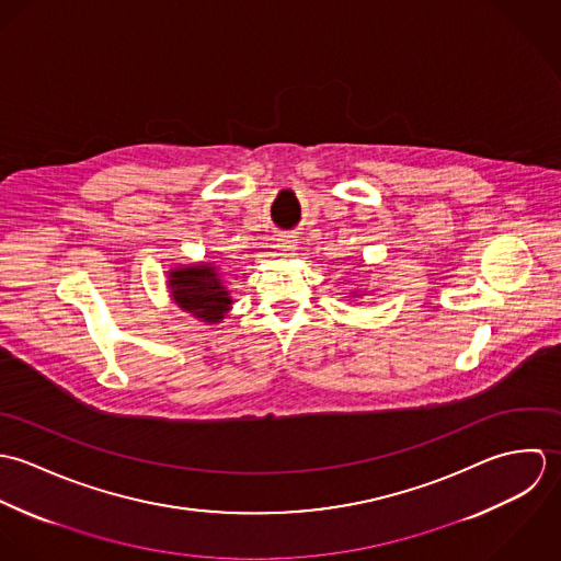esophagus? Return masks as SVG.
<instances>
[{
    "label": "esophagus",
    "instance_id": "esophagus-1",
    "mask_svg": "<svg viewBox=\"0 0 561 561\" xmlns=\"http://www.w3.org/2000/svg\"><path fill=\"white\" fill-rule=\"evenodd\" d=\"M277 247H279L282 255H290V251L295 249V238H290V236H282V238L277 240Z\"/></svg>",
    "mask_w": 561,
    "mask_h": 561
}]
</instances>
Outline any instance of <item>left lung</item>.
<instances>
[{"mask_svg":"<svg viewBox=\"0 0 561 561\" xmlns=\"http://www.w3.org/2000/svg\"><path fill=\"white\" fill-rule=\"evenodd\" d=\"M362 295H366V293H357V290H353V293H351V297H362Z\"/></svg>","mask_w":561,"mask_h":561,"instance_id":"left-lung-1","label":"left lung"}]
</instances>
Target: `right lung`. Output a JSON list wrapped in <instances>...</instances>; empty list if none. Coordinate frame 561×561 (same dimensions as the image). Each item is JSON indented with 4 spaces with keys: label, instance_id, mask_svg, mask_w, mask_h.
I'll return each instance as SVG.
<instances>
[{
    "label": "right lung",
    "instance_id": "right-lung-1",
    "mask_svg": "<svg viewBox=\"0 0 561 561\" xmlns=\"http://www.w3.org/2000/svg\"><path fill=\"white\" fill-rule=\"evenodd\" d=\"M167 286L171 301L206 325L221 323L233 304L225 286L224 268L213 262L173 266Z\"/></svg>",
    "mask_w": 561,
    "mask_h": 561
}]
</instances>
